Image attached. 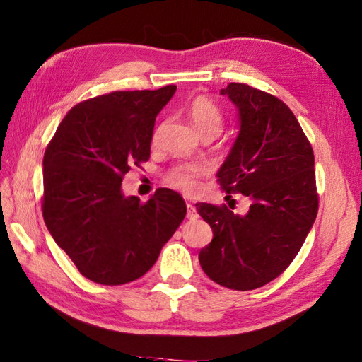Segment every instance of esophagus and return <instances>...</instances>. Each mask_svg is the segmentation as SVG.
Instances as JSON below:
<instances>
[{"instance_id": "1", "label": "esophagus", "mask_w": 362, "mask_h": 362, "mask_svg": "<svg viewBox=\"0 0 362 362\" xmlns=\"http://www.w3.org/2000/svg\"><path fill=\"white\" fill-rule=\"evenodd\" d=\"M187 218H189V219L198 218V211H197L195 206L192 204V202H187Z\"/></svg>"}]
</instances>
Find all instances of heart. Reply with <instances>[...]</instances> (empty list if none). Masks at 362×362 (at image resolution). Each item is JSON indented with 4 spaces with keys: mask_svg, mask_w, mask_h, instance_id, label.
Instances as JSON below:
<instances>
[{
    "mask_svg": "<svg viewBox=\"0 0 362 362\" xmlns=\"http://www.w3.org/2000/svg\"><path fill=\"white\" fill-rule=\"evenodd\" d=\"M189 118L202 136H216L224 127V115L218 105L207 96H195L187 107ZM206 164L192 163L180 164L165 173V181L169 186L186 193L195 192L199 186V180L207 175Z\"/></svg>",
    "mask_w": 362,
    "mask_h": 362,
    "instance_id": "heart-1",
    "label": "heart"
}]
</instances>
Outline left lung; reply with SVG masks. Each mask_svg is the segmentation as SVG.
Returning <instances> with one entry per match:
<instances>
[{"mask_svg": "<svg viewBox=\"0 0 362 362\" xmlns=\"http://www.w3.org/2000/svg\"><path fill=\"white\" fill-rule=\"evenodd\" d=\"M221 95L240 110L241 129L218 182L252 204L240 216L226 204L198 202V214L214 232L199 264L219 286L253 290L290 266L315 223V156L293 112L276 96L243 83H230Z\"/></svg>", "mask_w": 362, "mask_h": 362, "instance_id": "8db88e82", "label": "left lung"}]
</instances>
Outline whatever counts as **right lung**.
Listing matches in <instances>:
<instances>
[{"instance_id":"right-lung-1","label":"right lung","mask_w":362,"mask_h":362,"mask_svg":"<svg viewBox=\"0 0 362 362\" xmlns=\"http://www.w3.org/2000/svg\"><path fill=\"white\" fill-rule=\"evenodd\" d=\"M176 86L117 90L67 112L42 160V218L83 276L121 286L152 269L186 216L180 193L158 189L141 202L121 182L151 158L156 115Z\"/></svg>"}]
</instances>
